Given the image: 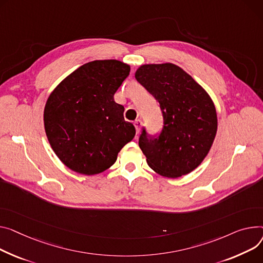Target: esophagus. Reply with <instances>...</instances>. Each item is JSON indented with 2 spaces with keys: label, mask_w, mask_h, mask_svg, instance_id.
<instances>
[{
  "label": "esophagus",
  "mask_w": 263,
  "mask_h": 263,
  "mask_svg": "<svg viewBox=\"0 0 263 263\" xmlns=\"http://www.w3.org/2000/svg\"><path fill=\"white\" fill-rule=\"evenodd\" d=\"M134 127H135L136 133H139V131H141V127H142V120L136 119V120L134 121Z\"/></svg>",
  "instance_id": "esophagus-1"
}]
</instances>
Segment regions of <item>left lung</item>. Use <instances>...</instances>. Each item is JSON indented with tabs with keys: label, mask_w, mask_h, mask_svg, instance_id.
Wrapping results in <instances>:
<instances>
[{
	"label": "left lung",
	"mask_w": 263,
	"mask_h": 263,
	"mask_svg": "<svg viewBox=\"0 0 263 263\" xmlns=\"http://www.w3.org/2000/svg\"><path fill=\"white\" fill-rule=\"evenodd\" d=\"M135 78L160 103L163 114L159 134H148L143 127L138 138L149 167L166 178L191 172L205 159L217 133L213 100L194 78L172 63L142 65Z\"/></svg>",
	"instance_id": "obj_1"
}]
</instances>
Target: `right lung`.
Wrapping results in <instances>:
<instances>
[{
  "label": "right lung",
  "mask_w": 263,
  "mask_h": 263,
  "mask_svg": "<svg viewBox=\"0 0 263 263\" xmlns=\"http://www.w3.org/2000/svg\"><path fill=\"white\" fill-rule=\"evenodd\" d=\"M130 74L117 60H95L68 75L49 95L44 109L48 142L60 161L92 176L110 168L135 135L114 94Z\"/></svg>",
  "instance_id": "1"
}]
</instances>
